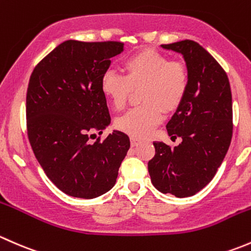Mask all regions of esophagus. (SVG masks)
<instances>
[{
  "label": "esophagus",
  "instance_id": "esophagus-1",
  "mask_svg": "<svg viewBox=\"0 0 251 251\" xmlns=\"http://www.w3.org/2000/svg\"><path fill=\"white\" fill-rule=\"evenodd\" d=\"M130 144H131V146H133V147L138 146V145L140 144V139L133 138V136H131V138H130Z\"/></svg>",
  "mask_w": 251,
  "mask_h": 251
}]
</instances>
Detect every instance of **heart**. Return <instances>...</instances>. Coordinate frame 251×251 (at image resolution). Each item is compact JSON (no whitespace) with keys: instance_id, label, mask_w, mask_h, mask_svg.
I'll return each mask as SVG.
<instances>
[{"instance_id":"obj_1","label":"heart","mask_w":251,"mask_h":251,"mask_svg":"<svg viewBox=\"0 0 251 251\" xmlns=\"http://www.w3.org/2000/svg\"><path fill=\"white\" fill-rule=\"evenodd\" d=\"M123 71L125 75L105 71L100 89L113 108L123 110L133 89L141 87L139 99L143 105L117 118L116 126L133 138H145L162 122L163 111L174 112L182 104L190 87V71L185 61L169 60L154 49H143L126 58Z\"/></svg>"}]
</instances>
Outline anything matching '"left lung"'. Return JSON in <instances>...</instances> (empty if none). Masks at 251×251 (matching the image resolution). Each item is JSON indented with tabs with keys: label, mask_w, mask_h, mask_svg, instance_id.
<instances>
[{
	"label": "left lung",
	"mask_w": 251,
	"mask_h": 251,
	"mask_svg": "<svg viewBox=\"0 0 251 251\" xmlns=\"http://www.w3.org/2000/svg\"><path fill=\"white\" fill-rule=\"evenodd\" d=\"M181 53L190 71V87L167 130L172 140L154 141V157L149 162L152 185L162 193L190 197L215 176L232 139V94L228 77L202 46L191 40L162 45Z\"/></svg>",
	"instance_id": "obj_1"
}]
</instances>
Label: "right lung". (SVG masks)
I'll list each match as a JSON object with an SVG mask.
<instances>
[{"mask_svg": "<svg viewBox=\"0 0 251 251\" xmlns=\"http://www.w3.org/2000/svg\"><path fill=\"white\" fill-rule=\"evenodd\" d=\"M123 43L69 40L33 69L26 93V128L32 151L46 175L71 197L92 200L115 186L130 141L110 125L100 81Z\"/></svg>", "mask_w": 251, "mask_h": 251, "instance_id": "1", "label": "right lung"}]
</instances>
